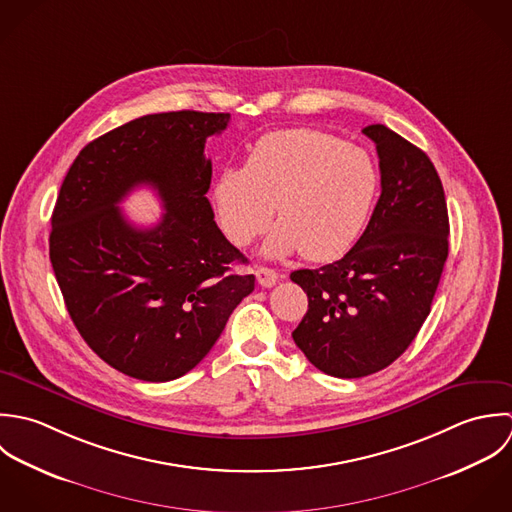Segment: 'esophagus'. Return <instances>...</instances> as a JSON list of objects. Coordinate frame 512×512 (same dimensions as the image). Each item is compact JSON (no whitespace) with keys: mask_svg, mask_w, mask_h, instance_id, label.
I'll return each mask as SVG.
<instances>
[{"mask_svg":"<svg viewBox=\"0 0 512 512\" xmlns=\"http://www.w3.org/2000/svg\"><path fill=\"white\" fill-rule=\"evenodd\" d=\"M255 277H257V281H259V285L265 287V289L275 287L277 281H279V273H277L275 269H269V267H257Z\"/></svg>","mask_w":512,"mask_h":512,"instance_id":"1","label":"esophagus"}]
</instances>
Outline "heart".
Returning a JSON list of instances; mask_svg holds the SVG:
<instances>
[{
  "instance_id": "1",
  "label": "heart",
  "mask_w": 512,
  "mask_h": 512,
  "mask_svg": "<svg viewBox=\"0 0 512 512\" xmlns=\"http://www.w3.org/2000/svg\"><path fill=\"white\" fill-rule=\"evenodd\" d=\"M378 186V166L364 148L291 128L263 136L245 166L223 168L213 202L225 235L239 247L265 231L275 207L279 225L267 239V255L303 251L310 261H332L364 231Z\"/></svg>"
}]
</instances>
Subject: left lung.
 <instances>
[{
	"mask_svg": "<svg viewBox=\"0 0 512 512\" xmlns=\"http://www.w3.org/2000/svg\"><path fill=\"white\" fill-rule=\"evenodd\" d=\"M362 132L376 144L382 174L366 231L342 259L291 273L308 297L293 340L334 378L380 372L408 350L449 253L445 194L427 154L384 124Z\"/></svg>",
	"mask_w": 512,
	"mask_h": 512,
	"instance_id": "1",
	"label": "left lung"
}]
</instances>
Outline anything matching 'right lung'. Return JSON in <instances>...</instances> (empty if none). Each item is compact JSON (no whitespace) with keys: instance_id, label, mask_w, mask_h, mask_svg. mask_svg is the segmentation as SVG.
Here are the masks:
<instances>
[{"instance_id":"right-lung-1","label":"right lung","mask_w":512,"mask_h":512,"mask_svg":"<svg viewBox=\"0 0 512 512\" xmlns=\"http://www.w3.org/2000/svg\"><path fill=\"white\" fill-rule=\"evenodd\" d=\"M227 112L146 114L89 142L69 168L51 215L49 257L85 342L114 370L170 382L196 368L253 289L231 271L247 257L213 221L205 140ZM138 185L167 211L148 230L117 204Z\"/></svg>"}]
</instances>
